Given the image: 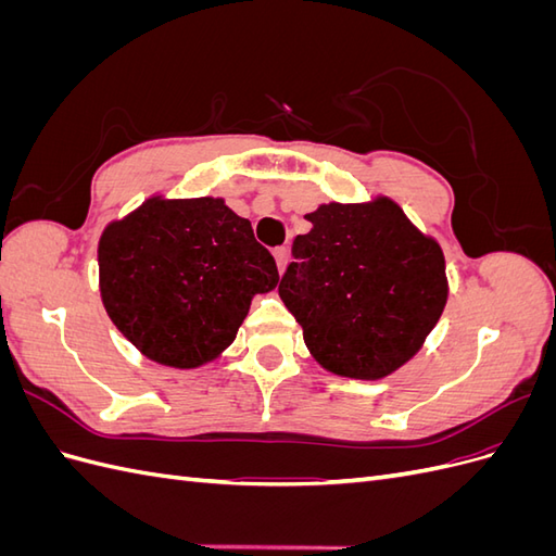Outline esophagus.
<instances>
[{"label":"esophagus","mask_w":556,"mask_h":556,"mask_svg":"<svg viewBox=\"0 0 556 556\" xmlns=\"http://www.w3.org/2000/svg\"><path fill=\"white\" fill-rule=\"evenodd\" d=\"M274 257H276V266H278V271L282 274V271H285V266H288V250H285V248H276Z\"/></svg>","instance_id":"1"}]
</instances>
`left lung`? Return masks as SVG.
<instances>
[{
  "label": "left lung",
  "mask_w": 556,
  "mask_h": 556,
  "mask_svg": "<svg viewBox=\"0 0 556 556\" xmlns=\"http://www.w3.org/2000/svg\"><path fill=\"white\" fill-rule=\"evenodd\" d=\"M278 285L304 329L313 359L329 374L382 380L422 350L447 304L443 248L417 229L394 199L329 201L306 213Z\"/></svg>",
  "instance_id": "left-lung-1"
}]
</instances>
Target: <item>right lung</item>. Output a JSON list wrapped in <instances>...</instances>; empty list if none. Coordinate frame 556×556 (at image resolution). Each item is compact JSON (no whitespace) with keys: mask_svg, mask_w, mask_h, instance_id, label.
I'll return each instance as SVG.
<instances>
[{"mask_svg":"<svg viewBox=\"0 0 556 556\" xmlns=\"http://www.w3.org/2000/svg\"><path fill=\"white\" fill-rule=\"evenodd\" d=\"M97 262L117 331L150 362L180 371L220 357L252 296L278 285L271 252L223 197H148L104 227Z\"/></svg>","mask_w":556,"mask_h":556,"instance_id":"obj_1","label":"right lung"}]
</instances>
